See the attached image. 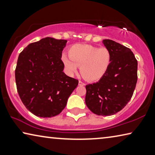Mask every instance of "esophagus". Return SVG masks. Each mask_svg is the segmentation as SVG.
Masks as SVG:
<instances>
[{"label":"esophagus","mask_w":155,"mask_h":155,"mask_svg":"<svg viewBox=\"0 0 155 155\" xmlns=\"http://www.w3.org/2000/svg\"><path fill=\"white\" fill-rule=\"evenodd\" d=\"M85 85V84L84 83H83L82 81H78V85H80V86H84Z\"/></svg>","instance_id":"obj_1"}]
</instances>
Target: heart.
Wrapping results in <instances>:
<instances>
[{"mask_svg": "<svg viewBox=\"0 0 155 155\" xmlns=\"http://www.w3.org/2000/svg\"><path fill=\"white\" fill-rule=\"evenodd\" d=\"M65 70L70 76L74 75L80 66L83 77L90 81H98L108 71L111 64V53L106 47L87 44H75L69 49V57H61Z\"/></svg>", "mask_w": 155, "mask_h": 155, "instance_id": "1", "label": "heart"}]
</instances>
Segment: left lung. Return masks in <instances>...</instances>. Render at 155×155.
<instances>
[{"instance_id":"obj_1","label":"left lung","mask_w":155,"mask_h":155,"mask_svg":"<svg viewBox=\"0 0 155 155\" xmlns=\"http://www.w3.org/2000/svg\"><path fill=\"white\" fill-rule=\"evenodd\" d=\"M103 43L111 53L108 71L98 82L85 86V104L94 114L114 115L124 108L134 92L137 61L130 48L111 40Z\"/></svg>"}]
</instances>
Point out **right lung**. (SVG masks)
Wrapping results in <instances>:
<instances>
[{
    "instance_id": "right-lung-1",
    "label": "right lung",
    "mask_w": 155,
    "mask_h": 155,
    "mask_svg": "<svg viewBox=\"0 0 155 155\" xmlns=\"http://www.w3.org/2000/svg\"><path fill=\"white\" fill-rule=\"evenodd\" d=\"M67 40L43 38L20 52L15 70L17 90L22 103L36 116L59 114L78 81L63 72L62 51Z\"/></svg>"
}]
</instances>
